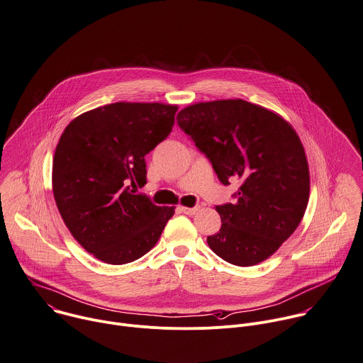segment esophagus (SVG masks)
<instances>
[{
  "label": "esophagus",
  "mask_w": 363,
  "mask_h": 363,
  "mask_svg": "<svg viewBox=\"0 0 363 363\" xmlns=\"http://www.w3.org/2000/svg\"><path fill=\"white\" fill-rule=\"evenodd\" d=\"M180 210H182L184 214H187V216H193V214H196V213L200 210V207H199V206H196V207H186V206H180Z\"/></svg>",
  "instance_id": "1"
}]
</instances>
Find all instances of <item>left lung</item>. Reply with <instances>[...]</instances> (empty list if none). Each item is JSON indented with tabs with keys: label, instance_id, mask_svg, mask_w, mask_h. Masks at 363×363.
Here are the masks:
<instances>
[{
	"label": "left lung",
	"instance_id": "left-lung-1",
	"mask_svg": "<svg viewBox=\"0 0 363 363\" xmlns=\"http://www.w3.org/2000/svg\"><path fill=\"white\" fill-rule=\"evenodd\" d=\"M179 126L210 159L218 180L241 179L237 201L217 206L218 233L207 244L224 261L251 267L269 258L299 225L309 199V167L294 128L242 99L182 109Z\"/></svg>",
	"mask_w": 363,
	"mask_h": 363
}]
</instances>
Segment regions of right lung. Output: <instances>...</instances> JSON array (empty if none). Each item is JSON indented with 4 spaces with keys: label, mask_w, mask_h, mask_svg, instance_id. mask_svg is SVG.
I'll return each mask as SVG.
<instances>
[{
    "label": "right lung",
    "mask_w": 363,
    "mask_h": 363,
    "mask_svg": "<svg viewBox=\"0 0 363 363\" xmlns=\"http://www.w3.org/2000/svg\"><path fill=\"white\" fill-rule=\"evenodd\" d=\"M177 105L116 102L77 116L52 162V191L72 237L95 258L122 265L149 252L174 207L129 187L146 183L145 156L164 140Z\"/></svg>",
    "instance_id": "1"
}]
</instances>
